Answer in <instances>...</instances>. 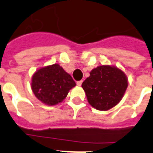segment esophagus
I'll return each instance as SVG.
<instances>
[{
    "instance_id": "34e87169",
    "label": "esophagus",
    "mask_w": 153,
    "mask_h": 153,
    "mask_svg": "<svg viewBox=\"0 0 153 153\" xmlns=\"http://www.w3.org/2000/svg\"><path fill=\"white\" fill-rule=\"evenodd\" d=\"M76 83H77V85H78V86H81V85H82V80H80V81H78V82H76Z\"/></svg>"
}]
</instances>
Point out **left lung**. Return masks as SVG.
<instances>
[{"label": "left lung", "instance_id": "1", "mask_svg": "<svg viewBox=\"0 0 153 153\" xmlns=\"http://www.w3.org/2000/svg\"><path fill=\"white\" fill-rule=\"evenodd\" d=\"M128 80L122 71L110 66L94 68L82 84L89 103L98 110L115 106L123 97Z\"/></svg>", "mask_w": 153, "mask_h": 153}]
</instances>
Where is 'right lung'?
Returning <instances> with one entry per match:
<instances>
[{
    "instance_id": "obj_1",
    "label": "right lung",
    "mask_w": 153,
    "mask_h": 153,
    "mask_svg": "<svg viewBox=\"0 0 153 153\" xmlns=\"http://www.w3.org/2000/svg\"><path fill=\"white\" fill-rule=\"evenodd\" d=\"M75 85L72 77L59 64L43 67L32 76L33 93L39 101L49 105L62 102Z\"/></svg>"
}]
</instances>
